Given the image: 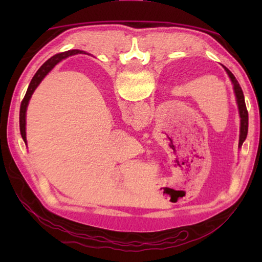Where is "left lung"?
Returning a JSON list of instances; mask_svg holds the SVG:
<instances>
[{"mask_svg":"<svg viewBox=\"0 0 262 262\" xmlns=\"http://www.w3.org/2000/svg\"><path fill=\"white\" fill-rule=\"evenodd\" d=\"M222 67L224 68L225 72H227L228 76L231 81L232 85H233V92L234 96H236V103L238 106V112H239V118H241V134H239V149L242 148V145L245 141L246 136H247V130H248V112L246 108V104H245V98H244V94L241 85H239L238 81L236 77L233 76V74L230 72V70L225 67V66L222 64Z\"/></svg>","mask_w":262,"mask_h":262,"instance_id":"1","label":"left lung"}]
</instances>
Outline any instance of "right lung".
<instances>
[{
	"instance_id": "1",
	"label": "right lung",
	"mask_w": 262,
	"mask_h": 262,
	"mask_svg": "<svg viewBox=\"0 0 262 262\" xmlns=\"http://www.w3.org/2000/svg\"><path fill=\"white\" fill-rule=\"evenodd\" d=\"M77 53H83V51L72 50V51H67V52L59 53V54L53 55L51 59H48L45 63H43L41 67L38 69V72L34 74L33 78L31 79L29 88H28V91H26V94L24 96V99L21 100L20 110H19V129H20V135H21V137H23L25 144L28 143V141H26V110H28L29 101L31 99V97H32L34 90L38 88L39 84L41 83L42 79L47 76L48 73H50L51 70L54 68L57 63H59V62L64 60L66 57L77 54Z\"/></svg>"
}]
</instances>
